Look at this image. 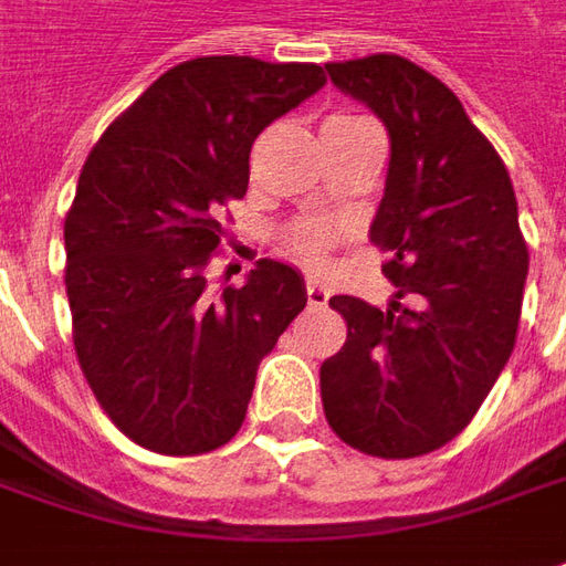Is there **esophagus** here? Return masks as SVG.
Returning a JSON list of instances; mask_svg holds the SVG:
<instances>
[{
    "label": "esophagus",
    "instance_id": "34e87169",
    "mask_svg": "<svg viewBox=\"0 0 566 566\" xmlns=\"http://www.w3.org/2000/svg\"><path fill=\"white\" fill-rule=\"evenodd\" d=\"M306 300H310V306H325L328 303V287L318 282H306Z\"/></svg>",
    "mask_w": 566,
    "mask_h": 566
}]
</instances>
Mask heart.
<instances>
[{
  "mask_svg": "<svg viewBox=\"0 0 566 566\" xmlns=\"http://www.w3.org/2000/svg\"><path fill=\"white\" fill-rule=\"evenodd\" d=\"M363 117H349V114H334L325 120V129L332 126H349V123H359ZM344 238V229L334 226V222H325V219H297L291 222L282 234L284 251L291 253L297 260L300 266L306 269H322L328 263V253L332 248Z\"/></svg>",
  "mask_w": 566,
  "mask_h": 566,
  "instance_id": "obj_1",
  "label": "heart"
}]
</instances>
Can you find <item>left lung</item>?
Listing matches in <instances>:
<instances>
[{
	"label": "left lung",
	"instance_id": "8db88e82",
	"mask_svg": "<svg viewBox=\"0 0 566 566\" xmlns=\"http://www.w3.org/2000/svg\"><path fill=\"white\" fill-rule=\"evenodd\" d=\"M378 114L390 170L371 222L387 313L332 297L347 344L322 363L332 430L375 459H418L471 424L509 363L530 269L511 176L459 95L399 55L325 64Z\"/></svg>",
	"mask_w": 566,
	"mask_h": 566
}]
</instances>
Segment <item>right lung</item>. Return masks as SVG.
Masks as SVG:
<instances>
[{
    "instance_id": "obj_1",
    "label": "right lung",
    "mask_w": 566,
    "mask_h": 566,
    "mask_svg": "<svg viewBox=\"0 0 566 566\" xmlns=\"http://www.w3.org/2000/svg\"><path fill=\"white\" fill-rule=\"evenodd\" d=\"M325 86L318 64L207 55L157 76L95 142L64 219L73 349L98 406L160 455L232 440L256 368L306 306L291 266L207 291L253 138Z\"/></svg>"
}]
</instances>
